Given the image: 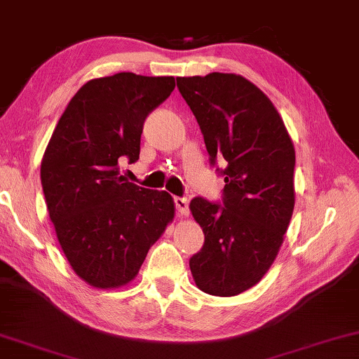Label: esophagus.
<instances>
[{"label":"esophagus","mask_w":359,"mask_h":359,"mask_svg":"<svg viewBox=\"0 0 359 359\" xmlns=\"http://www.w3.org/2000/svg\"><path fill=\"white\" fill-rule=\"evenodd\" d=\"M174 203H175V208H177V212L180 214V216H189V200H187V198L175 196Z\"/></svg>","instance_id":"34e87169"}]
</instances>
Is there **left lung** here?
<instances>
[{
	"mask_svg": "<svg viewBox=\"0 0 359 359\" xmlns=\"http://www.w3.org/2000/svg\"><path fill=\"white\" fill-rule=\"evenodd\" d=\"M211 163L224 158V208L194 198L190 211L205 233L191 256L196 287L235 297L256 285L277 258L295 208V148L272 101L242 76L179 77Z\"/></svg>",
	"mask_w": 359,
	"mask_h": 359,
	"instance_id": "8db88e82",
	"label": "left lung"
}]
</instances>
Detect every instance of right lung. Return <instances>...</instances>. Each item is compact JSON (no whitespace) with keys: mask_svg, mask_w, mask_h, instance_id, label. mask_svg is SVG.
I'll return each mask as SVG.
<instances>
[{"mask_svg":"<svg viewBox=\"0 0 359 359\" xmlns=\"http://www.w3.org/2000/svg\"><path fill=\"white\" fill-rule=\"evenodd\" d=\"M174 87V77L133 72L88 80L48 142L40 169L48 212L72 271L95 288L130 283L174 221L168 191L119 175L121 161L140 156L147 116Z\"/></svg>","mask_w":359,"mask_h":359,"instance_id":"add662e5","label":"right lung"}]
</instances>
